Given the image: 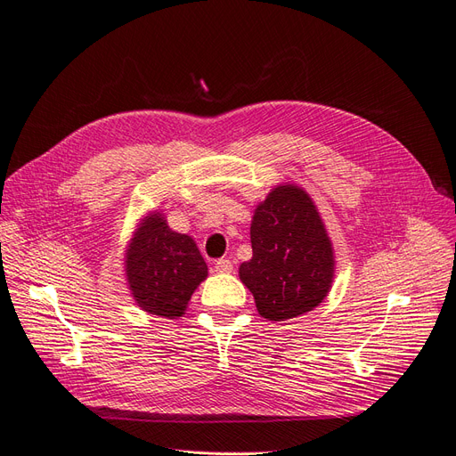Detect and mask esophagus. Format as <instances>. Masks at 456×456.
<instances>
[{
	"instance_id": "esophagus-1",
	"label": "esophagus",
	"mask_w": 456,
	"mask_h": 456,
	"mask_svg": "<svg viewBox=\"0 0 456 456\" xmlns=\"http://www.w3.org/2000/svg\"><path fill=\"white\" fill-rule=\"evenodd\" d=\"M214 269H216V273H231V271H232V263H231V259H227V257L217 259V261L214 263Z\"/></svg>"
}]
</instances>
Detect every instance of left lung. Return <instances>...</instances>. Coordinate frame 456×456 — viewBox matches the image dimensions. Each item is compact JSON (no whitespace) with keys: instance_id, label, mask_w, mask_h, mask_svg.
<instances>
[{"instance_id":"left-lung-1","label":"left lung","mask_w":456,"mask_h":456,"mask_svg":"<svg viewBox=\"0 0 456 456\" xmlns=\"http://www.w3.org/2000/svg\"><path fill=\"white\" fill-rule=\"evenodd\" d=\"M249 239L254 256L239 273L263 318L289 320L324 301L333 282V249L303 189H273L256 208Z\"/></svg>"}]
</instances>
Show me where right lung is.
I'll return each mask as SVG.
<instances>
[{
    "instance_id": "right-lung-1",
    "label": "right lung",
    "mask_w": 456,
    "mask_h": 456,
    "mask_svg": "<svg viewBox=\"0 0 456 456\" xmlns=\"http://www.w3.org/2000/svg\"><path fill=\"white\" fill-rule=\"evenodd\" d=\"M207 274L193 239L172 231L159 214L143 219L126 249V278L138 306L157 316H182Z\"/></svg>"
}]
</instances>
